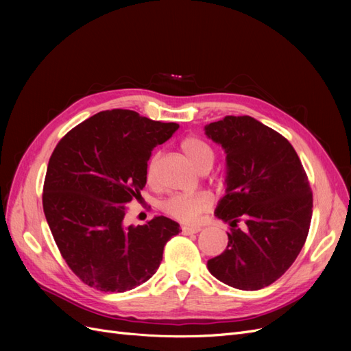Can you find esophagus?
<instances>
[{"mask_svg": "<svg viewBox=\"0 0 351 351\" xmlns=\"http://www.w3.org/2000/svg\"><path fill=\"white\" fill-rule=\"evenodd\" d=\"M200 230H202L200 227H187V226L182 227L183 234H196V232H199Z\"/></svg>", "mask_w": 351, "mask_h": 351, "instance_id": "1", "label": "esophagus"}]
</instances>
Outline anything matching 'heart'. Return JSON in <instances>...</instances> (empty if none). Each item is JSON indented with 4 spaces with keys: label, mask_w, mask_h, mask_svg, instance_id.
Segmentation results:
<instances>
[{
    "label": "heart",
    "mask_w": 351,
    "mask_h": 351,
    "mask_svg": "<svg viewBox=\"0 0 351 351\" xmlns=\"http://www.w3.org/2000/svg\"><path fill=\"white\" fill-rule=\"evenodd\" d=\"M182 151L190 159L200 173H206L208 169L214 165L215 151L212 146L206 143L204 139L197 136H187L182 142ZM159 161V155H154L149 164L146 167V180L147 183L155 182L156 165ZM212 205V196L208 192H199L195 195H183L177 193L164 199L161 202V210L165 215L171 217L184 224H192L196 222L200 214H204Z\"/></svg>",
    "instance_id": "1"
}]
</instances>
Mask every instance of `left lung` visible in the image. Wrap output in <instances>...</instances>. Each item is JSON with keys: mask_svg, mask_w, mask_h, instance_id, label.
I'll list each match as a JSON object with an SVG mask.
<instances>
[{"mask_svg": "<svg viewBox=\"0 0 351 351\" xmlns=\"http://www.w3.org/2000/svg\"><path fill=\"white\" fill-rule=\"evenodd\" d=\"M205 132L227 154V195L215 215L230 224L227 249L208 269L234 289L261 290L291 267L307 239L309 180L291 143L249 115H227Z\"/></svg>", "mask_w": 351, "mask_h": 351, "instance_id": "obj_1", "label": "left lung"}]
</instances>
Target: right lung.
<instances>
[{"instance_id": "obj_1", "label": "right lung", "mask_w": 351, "mask_h": 351, "mask_svg": "<svg viewBox=\"0 0 351 351\" xmlns=\"http://www.w3.org/2000/svg\"><path fill=\"white\" fill-rule=\"evenodd\" d=\"M178 129L132 110L101 111L71 129L52 152L42 193L49 230L69 268L89 287L124 293L149 280L180 226L155 217L124 227L141 197L152 149Z\"/></svg>"}]
</instances>
